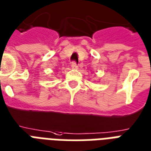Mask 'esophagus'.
<instances>
[{"mask_svg": "<svg viewBox=\"0 0 151 151\" xmlns=\"http://www.w3.org/2000/svg\"><path fill=\"white\" fill-rule=\"evenodd\" d=\"M71 68L73 69H76L77 68H78V65H77L76 62H72V63H71Z\"/></svg>", "mask_w": 151, "mask_h": 151, "instance_id": "esophagus-1", "label": "esophagus"}]
</instances>
